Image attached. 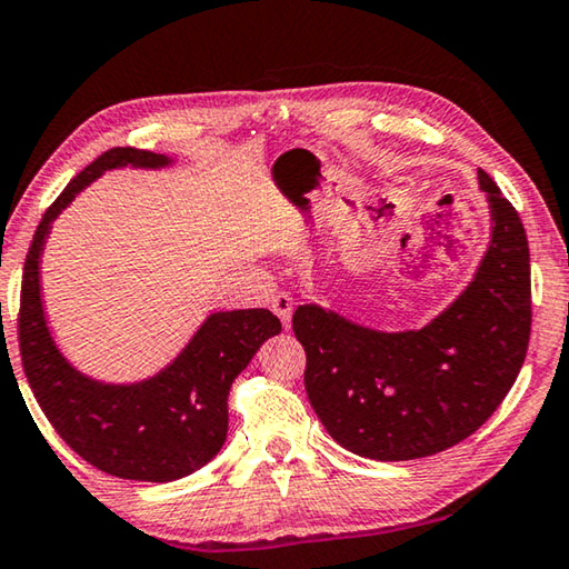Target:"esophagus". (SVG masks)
Wrapping results in <instances>:
<instances>
[{"label": "esophagus", "instance_id": "1", "mask_svg": "<svg viewBox=\"0 0 569 569\" xmlns=\"http://www.w3.org/2000/svg\"><path fill=\"white\" fill-rule=\"evenodd\" d=\"M292 310H295V302L292 297L287 292H277L272 297V312L282 320V327L284 330H290V322H292Z\"/></svg>", "mask_w": 569, "mask_h": 569}]
</instances>
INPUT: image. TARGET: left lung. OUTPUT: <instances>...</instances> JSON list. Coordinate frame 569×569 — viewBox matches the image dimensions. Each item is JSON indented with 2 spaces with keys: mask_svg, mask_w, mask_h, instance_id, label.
<instances>
[{
  "mask_svg": "<svg viewBox=\"0 0 569 569\" xmlns=\"http://www.w3.org/2000/svg\"><path fill=\"white\" fill-rule=\"evenodd\" d=\"M477 179L490 204V244L472 282L435 320L382 332L320 305L295 310L310 405L337 445L367 460H417L467 440L522 370L530 247L500 187L482 169Z\"/></svg>",
  "mask_w": 569,
  "mask_h": 569,
  "instance_id": "left-lung-1",
  "label": "left lung"
}]
</instances>
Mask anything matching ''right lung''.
Here are the masks:
<instances>
[{
    "mask_svg": "<svg viewBox=\"0 0 569 569\" xmlns=\"http://www.w3.org/2000/svg\"><path fill=\"white\" fill-rule=\"evenodd\" d=\"M167 154L114 147L67 184L39 222L29 247L19 350L29 387L59 437L107 475L139 482H172L204 467L227 437V395L264 340L282 332L269 310L212 312L164 370L142 382L112 385L79 372L59 352L47 327L39 262L59 212L109 169H162Z\"/></svg>",
    "mask_w": 569,
    "mask_h": 569,
    "instance_id": "add662e5",
    "label": "right lung"
}]
</instances>
